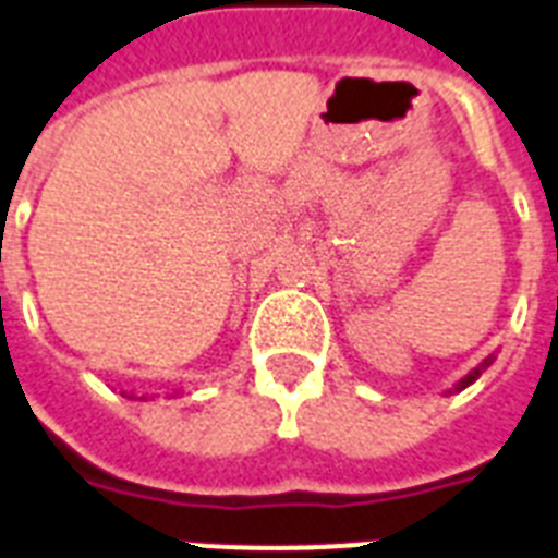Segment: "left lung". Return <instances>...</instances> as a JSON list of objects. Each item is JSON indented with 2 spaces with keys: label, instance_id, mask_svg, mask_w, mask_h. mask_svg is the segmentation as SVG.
Wrapping results in <instances>:
<instances>
[{
  "label": "left lung",
  "instance_id": "left-lung-1",
  "mask_svg": "<svg viewBox=\"0 0 558 558\" xmlns=\"http://www.w3.org/2000/svg\"><path fill=\"white\" fill-rule=\"evenodd\" d=\"M492 362H494V355H488V359H483V362H480V364H476V367H473L471 374L462 376V379H459V383L453 385V391H464V388H468V385L476 383V379H480V376H483L485 371H488V367H492ZM453 391H447V393H453Z\"/></svg>",
  "mask_w": 558,
  "mask_h": 558
}]
</instances>
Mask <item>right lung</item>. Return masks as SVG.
Masks as SVG:
<instances>
[{
    "mask_svg": "<svg viewBox=\"0 0 558 558\" xmlns=\"http://www.w3.org/2000/svg\"><path fill=\"white\" fill-rule=\"evenodd\" d=\"M120 393H123V397H129V400H135V393H129V391H120ZM137 400H146V393L144 397H137Z\"/></svg>",
    "mask_w": 558,
    "mask_h": 558,
    "instance_id": "add662e5",
    "label": "right lung"
}]
</instances>
